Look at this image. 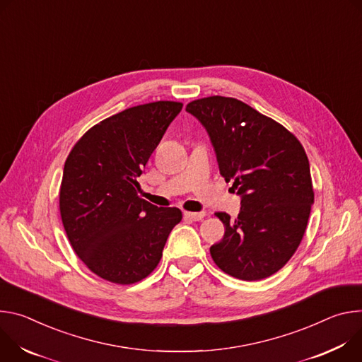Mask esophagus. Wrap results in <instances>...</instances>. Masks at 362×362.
Masks as SVG:
<instances>
[{
    "label": "esophagus",
    "mask_w": 362,
    "mask_h": 362,
    "mask_svg": "<svg viewBox=\"0 0 362 362\" xmlns=\"http://www.w3.org/2000/svg\"><path fill=\"white\" fill-rule=\"evenodd\" d=\"M204 216H206V213H203V211H199V213H184V218H188V220H192V221H199V220H203L204 218Z\"/></svg>",
    "instance_id": "1"
}]
</instances>
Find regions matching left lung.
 <instances>
[{"label": "left lung", "instance_id": "obj_1", "mask_svg": "<svg viewBox=\"0 0 362 362\" xmlns=\"http://www.w3.org/2000/svg\"><path fill=\"white\" fill-rule=\"evenodd\" d=\"M214 148L220 174L242 198L235 220L224 223L210 247L214 263L242 280H260L282 269L296 252L313 204L309 160L286 128L233 98L210 96L187 105Z\"/></svg>", "mask_w": 362, "mask_h": 362}]
</instances>
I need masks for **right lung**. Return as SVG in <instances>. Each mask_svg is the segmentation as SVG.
I'll list each match as a JSON object with an SVG mask.
<instances>
[{
  "mask_svg": "<svg viewBox=\"0 0 362 362\" xmlns=\"http://www.w3.org/2000/svg\"><path fill=\"white\" fill-rule=\"evenodd\" d=\"M182 103L160 100L119 112L89 129L69 153L60 214L69 242L93 273L112 284L146 277L163 257L175 207L138 195V177Z\"/></svg>",
  "mask_w": 362,
  "mask_h": 362,
  "instance_id": "1",
  "label": "right lung"
}]
</instances>
